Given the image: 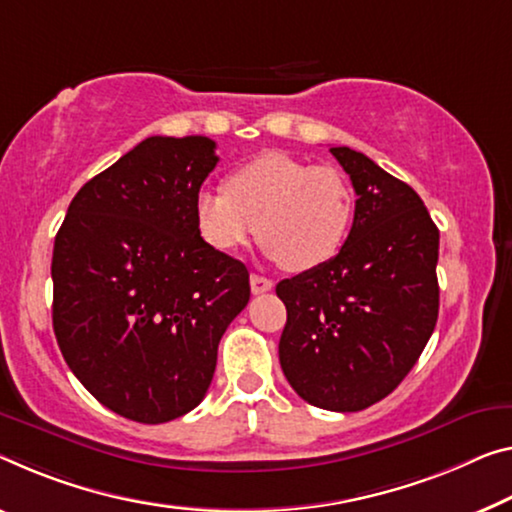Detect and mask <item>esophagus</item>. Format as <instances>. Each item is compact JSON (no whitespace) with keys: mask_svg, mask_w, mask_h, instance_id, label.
Returning <instances> with one entry per match:
<instances>
[{"mask_svg":"<svg viewBox=\"0 0 512 512\" xmlns=\"http://www.w3.org/2000/svg\"><path fill=\"white\" fill-rule=\"evenodd\" d=\"M249 283H251V293H254V295L267 293V290H272V288H274V281H272V279H267V277H263V274H251Z\"/></svg>","mask_w":512,"mask_h":512,"instance_id":"obj_1","label":"esophagus"}]
</instances>
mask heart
<instances>
[{"mask_svg":"<svg viewBox=\"0 0 512 512\" xmlns=\"http://www.w3.org/2000/svg\"><path fill=\"white\" fill-rule=\"evenodd\" d=\"M226 192L194 196L196 231L210 249L231 254L261 238L286 270L325 265L352 222V190L341 171L286 153H263L226 176Z\"/></svg>","mask_w":512,"mask_h":512,"instance_id":"obj_1","label":"heart"}]
</instances>
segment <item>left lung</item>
<instances>
[{
    "label": "left lung",
    "instance_id": "1",
    "mask_svg": "<svg viewBox=\"0 0 512 512\" xmlns=\"http://www.w3.org/2000/svg\"><path fill=\"white\" fill-rule=\"evenodd\" d=\"M329 153L355 187V219L334 258L277 283L288 311L279 361L306 403L359 412L405 380L432 336L439 231L421 196L371 157Z\"/></svg>",
    "mask_w": 512,
    "mask_h": 512
}]
</instances>
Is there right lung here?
<instances>
[{"instance_id":"add662e5","label":"right lung","mask_w":512,"mask_h":512,"mask_svg":"<svg viewBox=\"0 0 512 512\" xmlns=\"http://www.w3.org/2000/svg\"><path fill=\"white\" fill-rule=\"evenodd\" d=\"M217 162L208 137H148L75 194L54 238L61 355L125 419L167 423L194 410L249 302L245 263L196 231L194 196Z\"/></svg>"}]
</instances>
